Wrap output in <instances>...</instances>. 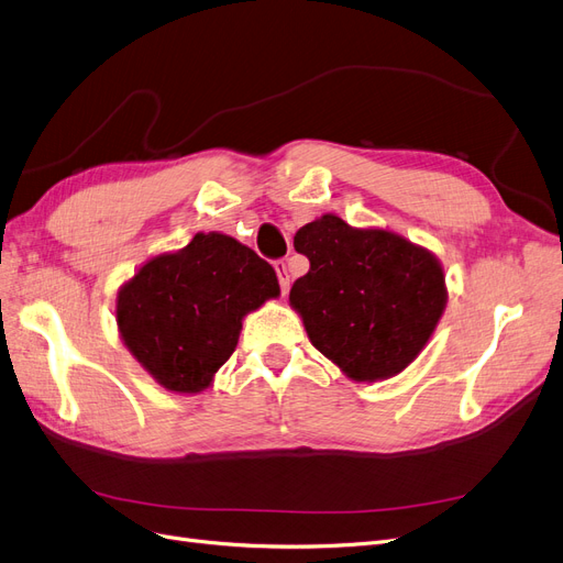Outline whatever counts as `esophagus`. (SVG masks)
Returning a JSON list of instances; mask_svg holds the SVG:
<instances>
[{"label": "esophagus", "instance_id": "34e87169", "mask_svg": "<svg viewBox=\"0 0 563 563\" xmlns=\"http://www.w3.org/2000/svg\"><path fill=\"white\" fill-rule=\"evenodd\" d=\"M276 274H278V283H280L283 295H287L289 292V271H287L285 262H276Z\"/></svg>", "mask_w": 563, "mask_h": 563}]
</instances>
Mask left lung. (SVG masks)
Segmentation results:
<instances>
[{
  "label": "left lung",
  "mask_w": 563,
  "mask_h": 563,
  "mask_svg": "<svg viewBox=\"0 0 563 563\" xmlns=\"http://www.w3.org/2000/svg\"><path fill=\"white\" fill-rule=\"evenodd\" d=\"M295 250L310 271L289 289V306L350 380H387L418 360L448 303L445 271L431 250L334 213L303 224Z\"/></svg>",
  "instance_id": "8db88e82"
}]
</instances>
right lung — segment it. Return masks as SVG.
<instances>
[{"label": "right lung", "instance_id": "obj_1", "mask_svg": "<svg viewBox=\"0 0 563 563\" xmlns=\"http://www.w3.org/2000/svg\"><path fill=\"white\" fill-rule=\"evenodd\" d=\"M278 297L276 271L255 250L222 232H199L120 285L118 334L166 391L199 394L232 357L243 318Z\"/></svg>", "mask_w": 563, "mask_h": 563}]
</instances>
